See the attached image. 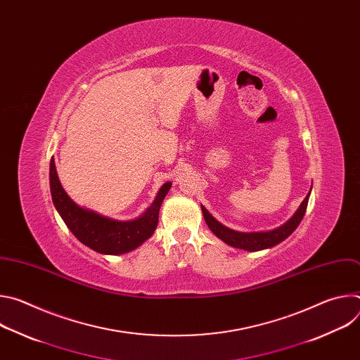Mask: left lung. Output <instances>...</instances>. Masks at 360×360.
Returning <instances> with one entry per match:
<instances>
[{"label":"left lung","mask_w":360,"mask_h":360,"mask_svg":"<svg viewBox=\"0 0 360 360\" xmlns=\"http://www.w3.org/2000/svg\"><path fill=\"white\" fill-rule=\"evenodd\" d=\"M309 195H311V191H309V193L306 195L303 202L300 203V207L297 208L295 215L286 224H283L282 226H279L274 231H268V232H238V231L229 229L225 225H222L221 222H218L207 211V208L202 207V205H200V208H202L205 222H207L210 229L219 239H222L229 246H233V248H238V249H245V250H249V252H256V250L268 249V248H272V246L281 243L299 226V224H300V221H302V218L306 212Z\"/></svg>","instance_id":"8db88e82"}]
</instances>
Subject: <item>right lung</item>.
Masks as SVG:
<instances>
[{
	"mask_svg": "<svg viewBox=\"0 0 360 360\" xmlns=\"http://www.w3.org/2000/svg\"><path fill=\"white\" fill-rule=\"evenodd\" d=\"M49 185L54 207L68 229L85 246L104 255L127 253L150 238L158 225L161 203L172 186L171 182L164 184L142 217L134 221H115L81 208L67 195L58 179L54 158L49 164Z\"/></svg>",
	"mask_w": 360,
	"mask_h": 360,
	"instance_id": "obj_1",
	"label": "right lung"
}]
</instances>
